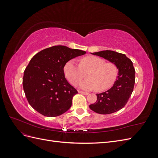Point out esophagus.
Masks as SVG:
<instances>
[{"mask_svg": "<svg viewBox=\"0 0 158 158\" xmlns=\"http://www.w3.org/2000/svg\"><path fill=\"white\" fill-rule=\"evenodd\" d=\"M78 93H80V94H83V95H88V94H89L88 92H82V91H80V90H78Z\"/></svg>", "mask_w": 158, "mask_h": 158, "instance_id": "34e87169", "label": "esophagus"}]
</instances>
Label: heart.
I'll return each instance as SVG.
<instances>
[{
    "label": "heart",
    "instance_id": "1",
    "mask_svg": "<svg viewBox=\"0 0 158 158\" xmlns=\"http://www.w3.org/2000/svg\"><path fill=\"white\" fill-rule=\"evenodd\" d=\"M87 78L78 84L84 90L95 89L102 92L109 88L115 81L118 69L112 63H106L95 56H88L81 59L79 65L74 60H70L64 66V73L69 82L73 85L79 82L85 73Z\"/></svg>",
    "mask_w": 158,
    "mask_h": 158
}]
</instances>
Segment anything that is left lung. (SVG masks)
Returning a JSON list of instances; mask_svg holds the SVG:
<instances>
[{"mask_svg": "<svg viewBox=\"0 0 158 158\" xmlns=\"http://www.w3.org/2000/svg\"><path fill=\"white\" fill-rule=\"evenodd\" d=\"M92 55L109 60L116 65L117 78L107 91L97 94V101L89 108L99 114H110L125 107L132 93L135 83V70L132 62L125 54L113 51H102Z\"/></svg>", "mask_w": 158, "mask_h": 158, "instance_id": "left-lung-1", "label": "left lung"}]
</instances>
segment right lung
I'll return each mask as SVG.
<instances>
[{"mask_svg": "<svg viewBox=\"0 0 158 158\" xmlns=\"http://www.w3.org/2000/svg\"><path fill=\"white\" fill-rule=\"evenodd\" d=\"M85 51L63 45L49 47L33 56L23 73V88L30 106L46 117L67 111L78 93L65 78L64 66Z\"/></svg>", "mask_w": 158, "mask_h": 158, "instance_id": "1", "label": "right lung"}]
</instances>
